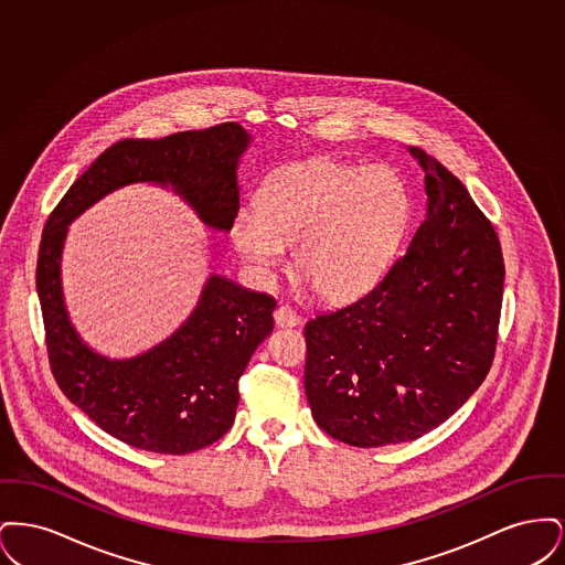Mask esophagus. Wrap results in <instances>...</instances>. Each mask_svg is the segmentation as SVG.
Instances as JSON below:
<instances>
[{
  "mask_svg": "<svg viewBox=\"0 0 565 565\" xmlns=\"http://www.w3.org/2000/svg\"><path fill=\"white\" fill-rule=\"evenodd\" d=\"M273 320L277 323V328H295V326L300 323V318L296 316V311H292V309L286 307V305H281V307L275 309Z\"/></svg>",
  "mask_w": 565,
  "mask_h": 565,
  "instance_id": "34e87169",
  "label": "esophagus"
}]
</instances>
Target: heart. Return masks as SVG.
<instances>
[{
    "label": "heart",
    "mask_w": 565,
    "mask_h": 565,
    "mask_svg": "<svg viewBox=\"0 0 565 565\" xmlns=\"http://www.w3.org/2000/svg\"><path fill=\"white\" fill-rule=\"evenodd\" d=\"M411 217L403 178L385 164L339 159L290 162L256 192V212H239L231 243L267 284L295 245V270L326 302L371 290L387 269Z\"/></svg>",
    "instance_id": "b5f03b06"
}]
</instances>
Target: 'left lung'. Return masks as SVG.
I'll return each mask as SVG.
<instances>
[{
  "label": "left lung",
  "mask_w": 565,
  "mask_h": 565,
  "mask_svg": "<svg viewBox=\"0 0 565 565\" xmlns=\"http://www.w3.org/2000/svg\"><path fill=\"white\" fill-rule=\"evenodd\" d=\"M428 212L369 295L305 326V394L316 424L353 447L438 428L491 369L504 290L502 247L456 175L419 148Z\"/></svg>",
  "instance_id": "obj_1"
}]
</instances>
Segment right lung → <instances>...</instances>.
Returning a JSON list of instances; mask_svg holds the SVG:
<instances>
[{"mask_svg": "<svg viewBox=\"0 0 565 565\" xmlns=\"http://www.w3.org/2000/svg\"><path fill=\"white\" fill-rule=\"evenodd\" d=\"M252 137L237 122L108 148L49 217L35 269L46 348L61 392L114 438L152 454L184 456L222 438L235 422L239 376L273 330L275 298L210 275L186 322L134 358H108L70 320L61 256L70 224L114 190L157 184L182 196L199 220L228 233L239 212L237 169Z\"/></svg>", "mask_w": 565, "mask_h": 565, "instance_id": "right-lung-1", "label": "right lung"}]
</instances>
